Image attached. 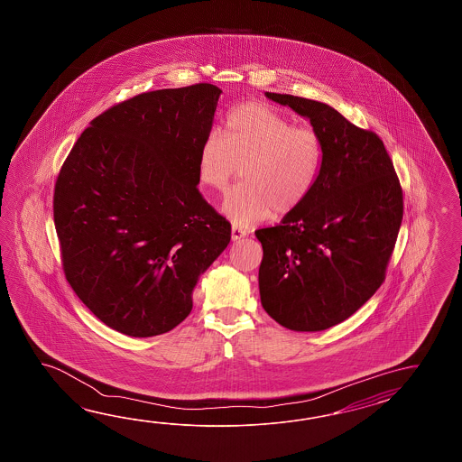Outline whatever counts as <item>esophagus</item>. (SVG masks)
Here are the masks:
<instances>
[{
	"mask_svg": "<svg viewBox=\"0 0 462 462\" xmlns=\"http://www.w3.org/2000/svg\"><path fill=\"white\" fill-rule=\"evenodd\" d=\"M245 227L237 226V225H233L231 227V237H233V241H239V239H243L245 237Z\"/></svg>",
	"mask_w": 462,
	"mask_h": 462,
	"instance_id": "34e87169",
	"label": "esophagus"
}]
</instances>
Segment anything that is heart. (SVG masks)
Segmentation results:
<instances>
[{"instance_id": "b5f03b06", "label": "heart", "mask_w": 462, "mask_h": 462, "mask_svg": "<svg viewBox=\"0 0 462 462\" xmlns=\"http://www.w3.org/2000/svg\"><path fill=\"white\" fill-rule=\"evenodd\" d=\"M322 162L324 145L314 128L295 125L265 104L245 102L227 114L219 135L203 140L198 180L223 195L243 167L245 181L227 195L225 211L237 225H249L295 213L310 197Z\"/></svg>"}]
</instances>
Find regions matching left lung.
I'll return each instance as SVG.
<instances>
[{
  "mask_svg": "<svg viewBox=\"0 0 462 462\" xmlns=\"http://www.w3.org/2000/svg\"><path fill=\"white\" fill-rule=\"evenodd\" d=\"M265 96L310 120L324 162L304 205L255 231L261 304L285 328L319 332L354 315L383 284L402 226V188L374 132L317 100Z\"/></svg>",
  "mask_w": 462,
  "mask_h": 462,
  "instance_id": "1",
  "label": "left lung"
}]
</instances>
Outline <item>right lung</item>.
Returning <instances> with one entry per match:
<instances>
[{"mask_svg": "<svg viewBox=\"0 0 462 462\" xmlns=\"http://www.w3.org/2000/svg\"><path fill=\"white\" fill-rule=\"evenodd\" d=\"M223 90L199 82L116 104L90 122L60 167L54 225L72 291L130 337L167 334L231 239L198 189V152Z\"/></svg>", "mask_w": 462, "mask_h": 462, "instance_id": "obj_1", "label": "right lung"}]
</instances>
